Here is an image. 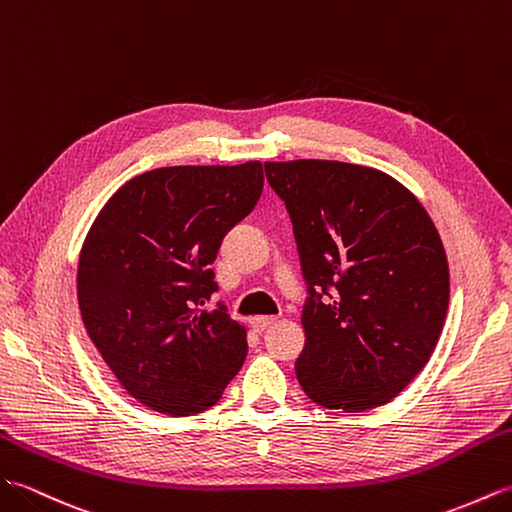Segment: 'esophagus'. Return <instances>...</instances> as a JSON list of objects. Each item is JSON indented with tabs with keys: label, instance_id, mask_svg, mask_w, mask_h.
<instances>
[{
	"label": "esophagus",
	"instance_id": "obj_1",
	"mask_svg": "<svg viewBox=\"0 0 512 512\" xmlns=\"http://www.w3.org/2000/svg\"><path fill=\"white\" fill-rule=\"evenodd\" d=\"M278 322V317H254L252 320V328L256 333H263L267 328H271Z\"/></svg>",
	"mask_w": 512,
	"mask_h": 512
}]
</instances>
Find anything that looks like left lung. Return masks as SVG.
Returning a JSON list of instances; mask_svg holds the SVG:
<instances>
[{
	"label": "left lung",
	"mask_w": 512,
	"mask_h": 512,
	"mask_svg": "<svg viewBox=\"0 0 512 512\" xmlns=\"http://www.w3.org/2000/svg\"><path fill=\"white\" fill-rule=\"evenodd\" d=\"M309 298L295 374L328 410L390 403L425 368L447 317L449 265L420 201L377 168L267 162Z\"/></svg>",
	"instance_id": "obj_1"
}]
</instances>
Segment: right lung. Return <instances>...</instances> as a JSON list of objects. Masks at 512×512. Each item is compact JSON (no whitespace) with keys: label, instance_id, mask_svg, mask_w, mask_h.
Here are the masks:
<instances>
[{"label":"right lung","instance_id":"1","mask_svg":"<svg viewBox=\"0 0 512 512\" xmlns=\"http://www.w3.org/2000/svg\"><path fill=\"white\" fill-rule=\"evenodd\" d=\"M263 164L166 166L129 179L78 258L87 335L135 401L192 416L221 399L247 355L245 326L219 302L210 265L263 192Z\"/></svg>","mask_w":512,"mask_h":512}]
</instances>
